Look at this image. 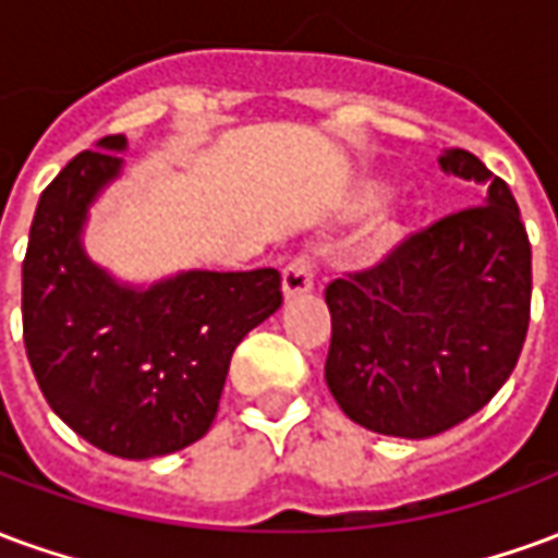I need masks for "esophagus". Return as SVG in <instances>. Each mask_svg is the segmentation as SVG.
<instances>
[{
  "label": "esophagus",
  "mask_w": 558,
  "mask_h": 558,
  "mask_svg": "<svg viewBox=\"0 0 558 558\" xmlns=\"http://www.w3.org/2000/svg\"><path fill=\"white\" fill-rule=\"evenodd\" d=\"M316 283V263L311 254H299L292 259L290 266L283 268V295L292 299V295H302V292H311Z\"/></svg>",
  "instance_id": "34e87169"
}]
</instances>
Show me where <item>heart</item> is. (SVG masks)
Here are the masks:
<instances>
[{"mask_svg":"<svg viewBox=\"0 0 558 558\" xmlns=\"http://www.w3.org/2000/svg\"><path fill=\"white\" fill-rule=\"evenodd\" d=\"M376 196H379V187H376V184H367V187L362 191V196H359V203H362V206H374ZM398 235H400L398 220L376 218L374 223L364 230L362 242H359V251H362V256H367V259H379V256H386L388 251L395 247Z\"/></svg>","mask_w":558,"mask_h":558,"instance_id":"1","label":"heart"}]
</instances>
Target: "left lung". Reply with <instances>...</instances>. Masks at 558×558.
<instances>
[{
  "label": "left lung",
  "mask_w": 558,
  "mask_h": 558,
  "mask_svg": "<svg viewBox=\"0 0 558 558\" xmlns=\"http://www.w3.org/2000/svg\"><path fill=\"white\" fill-rule=\"evenodd\" d=\"M439 163L490 182L484 203L326 287L328 391L355 424L403 439L436 436L490 403L520 359L532 304V244L511 187L466 148Z\"/></svg>",
  "instance_id": "obj_1"
}]
</instances>
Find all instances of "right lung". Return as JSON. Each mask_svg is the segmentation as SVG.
Here are the masks:
<instances>
[{
  "label": "right lung",
  "mask_w": 558,
  "mask_h": 558,
  "mask_svg": "<svg viewBox=\"0 0 558 558\" xmlns=\"http://www.w3.org/2000/svg\"><path fill=\"white\" fill-rule=\"evenodd\" d=\"M125 148L110 134L44 187L23 259V343L50 410L107 454L146 460L206 436L242 338L283 304L280 271H187L137 292L80 247Z\"/></svg>",
  "instance_id": "obj_1"
}]
</instances>
